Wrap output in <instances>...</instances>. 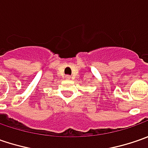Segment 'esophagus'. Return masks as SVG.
Masks as SVG:
<instances>
[{"label": "esophagus", "mask_w": 148, "mask_h": 148, "mask_svg": "<svg viewBox=\"0 0 148 148\" xmlns=\"http://www.w3.org/2000/svg\"><path fill=\"white\" fill-rule=\"evenodd\" d=\"M71 78V77L69 76V75H66V76H65V79L66 80H69Z\"/></svg>", "instance_id": "esophagus-1"}]
</instances>
